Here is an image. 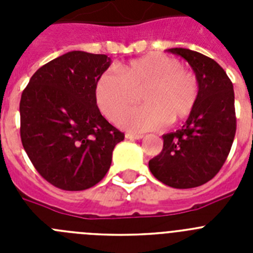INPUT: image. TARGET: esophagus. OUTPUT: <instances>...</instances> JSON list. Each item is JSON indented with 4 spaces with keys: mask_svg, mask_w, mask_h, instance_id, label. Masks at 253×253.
<instances>
[{
    "mask_svg": "<svg viewBox=\"0 0 253 253\" xmlns=\"http://www.w3.org/2000/svg\"><path fill=\"white\" fill-rule=\"evenodd\" d=\"M125 138H128V139H142L143 135H142V134L126 133V134H125Z\"/></svg>",
    "mask_w": 253,
    "mask_h": 253,
    "instance_id": "esophagus-1",
    "label": "esophagus"
}]
</instances>
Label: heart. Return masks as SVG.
I'll use <instances>...</instances> for the list:
<instances>
[{"label":"heart","mask_w":253,"mask_h":253,"mask_svg":"<svg viewBox=\"0 0 253 253\" xmlns=\"http://www.w3.org/2000/svg\"><path fill=\"white\" fill-rule=\"evenodd\" d=\"M143 89L146 105L123 114L133 103L136 92ZM93 95L107 119L116 122L120 117L119 124L125 129L147 131L187 119L198 105L200 88L195 73L182 68L180 60L151 53L122 64L118 72L101 73Z\"/></svg>","instance_id":"obj_1"}]
</instances>
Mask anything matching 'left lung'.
<instances>
[{
  "label": "left lung",
  "mask_w": 253,
  "mask_h": 253,
  "mask_svg": "<svg viewBox=\"0 0 253 253\" xmlns=\"http://www.w3.org/2000/svg\"><path fill=\"white\" fill-rule=\"evenodd\" d=\"M169 51L193 67L200 96L184 126L163 135L162 151L148 166L167 186L191 189L211 180L232 148L237 128L233 84L215 60L202 53L185 48Z\"/></svg>",
  "instance_id": "1"
}]
</instances>
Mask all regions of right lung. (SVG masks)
<instances>
[{"label":"right lung","mask_w":253,"mask_h":253,"mask_svg":"<svg viewBox=\"0 0 253 253\" xmlns=\"http://www.w3.org/2000/svg\"><path fill=\"white\" fill-rule=\"evenodd\" d=\"M110 63L105 54L68 51L40 67L22 91V147L39 175L58 189L95 186L124 139L101 115L93 95L96 80Z\"/></svg>","instance_id":"add662e5"}]
</instances>
